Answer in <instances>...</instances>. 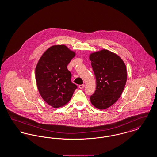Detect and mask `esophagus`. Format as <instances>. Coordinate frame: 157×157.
I'll list each match as a JSON object with an SVG mask.
<instances>
[{"mask_svg":"<svg viewBox=\"0 0 157 157\" xmlns=\"http://www.w3.org/2000/svg\"><path fill=\"white\" fill-rule=\"evenodd\" d=\"M84 87H85V85H79V88L80 89H83Z\"/></svg>","mask_w":157,"mask_h":157,"instance_id":"1","label":"esophagus"}]
</instances>
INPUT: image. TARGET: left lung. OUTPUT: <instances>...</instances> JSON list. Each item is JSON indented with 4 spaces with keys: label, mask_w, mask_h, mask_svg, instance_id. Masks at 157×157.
<instances>
[{
    "label": "left lung",
    "mask_w": 157,
    "mask_h": 157,
    "mask_svg": "<svg viewBox=\"0 0 157 157\" xmlns=\"http://www.w3.org/2000/svg\"><path fill=\"white\" fill-rule=\"evenodd\" d=\"M89 58L97 81L90 102L99 109H107L118 100L125 88L126 65L117 54L106 49L91 53Z\"/></svg>",
    "instance_id": "obj_1"
}]
</instances>
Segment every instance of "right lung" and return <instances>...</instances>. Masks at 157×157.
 Masks as SVG:
<instances>
[{"label": "right lung", "instance_id": "add662e5", "mask_svg": "<svg viewBox=\"0 0 157 157\" xmlns=\"http://www.w3.org/2000/svg\"><path fill=\"white\" fill-rule=\"evenodd\" d=\"M75 55L65 45H53L37 62L35 69L37 90L46 104L54 108L67 104L77 88L71 82V73L67 69Z\"/></svg>", "mask_w": 157, "mask_h": 157}]
</instances>
